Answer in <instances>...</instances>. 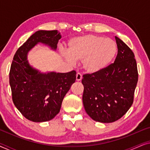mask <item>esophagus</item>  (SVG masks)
Wrapping results in <instances>:
<instances>
[{
  "label": "esophagus",
  "mask_w": 150,
  "mask_h": 150,
  "mask_svg": "<svg viewBox=\"0 0 150 150\" xmlns=\"http://www.w3.org/2000/svg\"><path fill=\"white\" fill-rule=\"evenodd\" d=\"M82 79H83V76H82L81 74L77 73L76 74V81H81Z\"/></svg>",
  "instance_id": "34e87169"
}]
</instances>
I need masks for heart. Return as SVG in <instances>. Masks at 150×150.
<instances>
[{"label": "heart", "instance_id": "obj_1", "mask_svg": "<svg viewBox=\"0 0 150 150\" xmlns=\"http://www.w3.org/2000/svg\"><path fill=\"white\" fill-rule=\"evenodd\" d=\"M67 52L61 55L67 62L83 61V67L90 74L99 73L110 64L117 52V46L110 38L95 35H85L71 38Z\"/></svg>", "mask_w": 150, "mask_h": 150}]
</instances>
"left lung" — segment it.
<instances>
[{
    "label": "left lung",
    "mask_w": 150,
    "mask_h": 150,
    "mask_svg": "<svg viewBox=\"0 0 150 150\" xmlns=\"http://www.w3.org/2000/svg\"><path fill=\"white\" fill-rule=\"evenodd\" d=\"M115 40L118 51L114 63L99 73L84 75L82 80L84 107L96 122H115L133 103L138 81L134 54L120 38Z\"/></svg>",
    "instance_id": "1"
}]
</instances>
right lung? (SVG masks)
<instances>
[{"instance_id":"1","label":"right lung","mask_w":150,"mask_h":150,"mask_svg":"<svg viewBox=\"0 0 150 150\" xmlns=\"http://www.w3.org/2000/svg\"><path fill=\"white\" fill-rule=\"evenodd\" d=\"M61 38L58 30H40L16 51L9 72L12 99L22 115L34 122L52 120L60 111L65 96L75 83V71L42 72L30 65L28 54L42 44L56 51Z\"/></svg>"}]
</instances>
